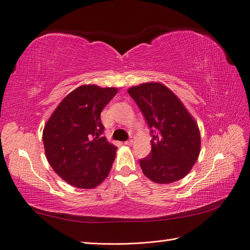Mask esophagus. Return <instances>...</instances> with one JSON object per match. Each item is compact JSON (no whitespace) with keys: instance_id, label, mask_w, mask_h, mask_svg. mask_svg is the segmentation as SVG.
<instances>
[{"instance_id":"esophagus-1","label":"esophagus","mask_w":250,"mask_h":250,"mask_svg":"<svg viewBox=\"0 0 250 250\" xmlns=\"http://www.w3.org/2000/svg\"><path fill=\"white\" fill-rule=\"evenodd\" d=\"M132 144H133V140L132 139H129V140H127L125 142V145H132Z\"/></svg>"}]
</instances>
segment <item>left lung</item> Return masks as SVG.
<instances>
[{
  "instance_id": "left-lung-1",
  "label": "left lung",
  "mask_w": 250,
  "mask_h": 250,
  "mask_svg": "<svg viewBox=\"0 0 250 250\" xmlns=\"http://www.w3.org/2000/svg\"><path fill=\"white\" fill-rule=\"evenodd\" d=\"M150 128L151 151L140 160L143 173L157 184H172L191 171L200 152L198 126L183 103L161 83L128 89Z\"/></svg>"
}]
</instances>
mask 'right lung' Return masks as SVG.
Listing matches in <instances>:
<instances>
[{
  "mask_svg": "<svg viewBox=\"0 0 250 250\" xmlns=\"http://www.w3.org/2000/svg\"><path fill=\"white\" fill-rule=\"evenodd\" d=\"M117 93L115 87L79 86L60 102L44 126L47 160L67 184L92 188L107 177L117 147L103 137L100 115Z\"/></svg>",
  "mask_w": 250,
  "mask_h": 250,
  "instance_id": "obj_1",
  "label": "right lung"
}]
</instances>
